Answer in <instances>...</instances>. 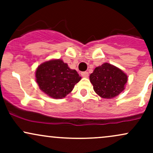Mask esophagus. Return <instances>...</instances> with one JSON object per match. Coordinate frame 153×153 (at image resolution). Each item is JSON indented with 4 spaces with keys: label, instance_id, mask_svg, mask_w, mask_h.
<instances>
[{
    "label": "esophagus",
    "instance_id": "obj_1",
    "mask_svg": "<svg viewBox=\"0 0 153 153\" xmlns=\"http://www.w3.org/2000/svg\"><path fill=\"white\" fill-rule=\"evenodd\" d=\"M80 74H81V75L82 77H83V78H88V72H86V71L82 72Z\"/></svg>",
    "mask_w": 153,
    "mask_h": 153
}]
</instances>
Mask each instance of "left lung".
<instances>
[{
    "mask_svg": "<svg viewBox=\"0 0 153 153\" xmlns=\"http://www.w3.org/2000/svg\"><path fill=\"white\" fill-rule=\"evenodd\" d=\"M94 90L103 99H112L124 89L127 76L117 67L103 63L95 68L90 75Z\"/></svg>",
    "mask_w": 153,
    "mask_h": 153,
    "instance_id": "1",
    "label": "left lung"
}]
</instances>
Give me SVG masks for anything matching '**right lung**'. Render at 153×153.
Here are the masks:
<instances>
[{
  "mask_svg": "<svg viewBox=\"0 0 153 153\" xmlns=\"http://www.w3.org/2000/svg\"><path fill=\"white\" fill-rule=\"evenodd\" d=\"M81 79L62 59H52L42 63L36 71V80L45 94L53 99H62L73 91Z\"/></svg>",
  "mask_w": 153,
  "mask_h": 153,
  "instance_id": "right-lung-1",
  "label": "right lung"
}]
</instances>
